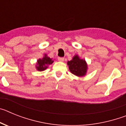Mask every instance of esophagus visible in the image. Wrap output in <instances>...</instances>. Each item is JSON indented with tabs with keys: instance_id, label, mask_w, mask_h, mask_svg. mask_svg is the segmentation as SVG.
<instances>
[{
	"instance_id": "obj_1",
	"label": "esophagus",
	"mask_w": 126,
	"mask_h": 126,
	"mask_svg": "<svg viewBox=\"0 0 126 126\" xmlns=\"http://www.w3.org/2000/svg\"><path fill=\"white\" fill-rule=\"evenodd\" d=\"M58 61H60V62H63L64 61V57H58Z\"/></svg>"
}]
</instances>
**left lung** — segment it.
Here are the masks:
<instances>
[{
	"mask_svg": "<svg viewBox=\"0 0 126 126\" xmlns=\"http://www.w3.org/2000/svg\"><path fill=\"white\" fill-rule=\"evenodd\" d=\"M69 69L74 75L79 77L84 76L86 74L88 65L85 60L81 59L78 55L73 57V59L67 62Z\"/></svg>",
	"mask_w": 126,
	"mask_h": 126,
	"instance_id": "8db88e82",
	"label": "left lung"
}]
</instances>
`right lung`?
Wrapping results in <instances>:
<instances>
[{"label":"right lung","mask_w":126,"mask_h":126,"mask_svg":"<svg viewBox=\"0 0 126 126\" xmlns=\"http://www.w3.org/2000/svg\"><path fill=\"white\" fill-rule=\"evenodd\" d=\"M53 62V60L48 57L47 54H45L42 59H39L37 61L36 69L38 71H45L47 68H48V65L52 64Z\"/></svg>","instance_id":"obj_1"}]
</instances>
